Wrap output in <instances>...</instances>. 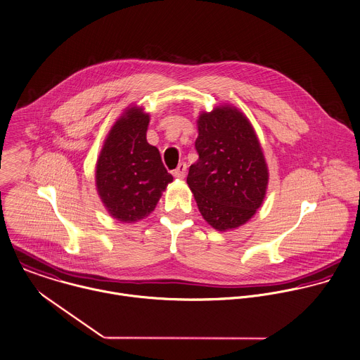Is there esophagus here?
<instances>
[{"label":"esophagus","instance_id":"obj_1","mask_svg":"<svg viewBox=\"0 0 360 360\" xmlns=\"http://www.w3.org/2000/svg\"><path fill=\"white\" fill-rule=\"evenodd\" d=\"M185 175H186V164H185V162H181V164L176 167V169L174 171V176L178 178V179H184Z\"/></svg>","mask_w":360,"mask_h":360}]
</instances>
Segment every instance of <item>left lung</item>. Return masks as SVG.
I'll return each instance as SVG.
<instances>
[{"instance_id": "8db88e82", "label": "left lung", "mask_w": 360, "mask_h": 360, "mask_svg": "<svg viewBox=\"0 0 360 360\" xmlns=\"http://www.w3.org/2000/svg\"><path fill=\"white\" fill-rule=\"evenodd\" d=\"M199 158L186 178L202 217L217 231L238 229L266 196L269 169L250 119L233 105L200 112Z\"/></svg>"}]
</instances>
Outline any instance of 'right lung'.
<instances>
[{"label":"right lung","mask_w":360,"mask_h":360,"mask_svg":"<svg viewBox=\"0 0 360 360\" xmlns=\"http://www.w3.org/2000/svg\"><path fill=\"white\" fill-rule=\"evenodd\" d=\"M150 113L129 105L110 127L95 165L98 196L110 217L136 223L157 206L168 184L157 147L147 143Z\"/></svg>","instance_id":"obj_1"}]
</instances>
